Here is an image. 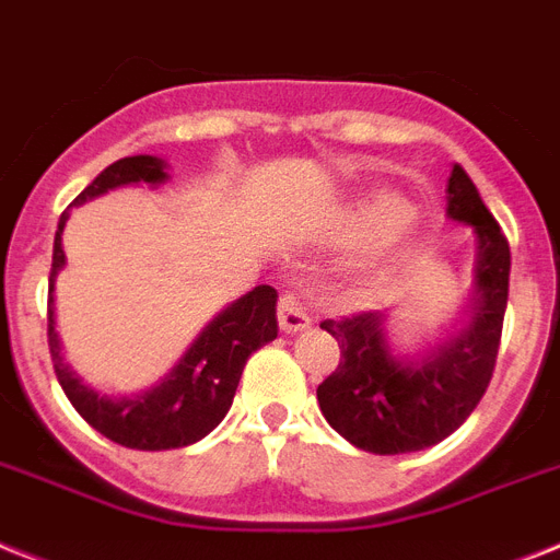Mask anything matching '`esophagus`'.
I'll return each mask as SVG.
<instances>
[{"instance_id":"34e87169","label":"esophagus","mask_w":560,"mask_h":560,"mask_svg":"<svg viewBox=\"0 0 560 560\" xmlns=\"http://www.w3.org/2000/svg\"><path fill=\"white\" fill-rule=\"evenodd\" d=\"M277 320H280V329H283L285 335H291V331L306 329L308 323H312V317H308L306 303L300 300V294L283 291L280 300H277Z\"/></svg>"}]
</instances>
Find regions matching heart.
I'll list each match as a JSON object with an SVG mask.
<instances>
[{
    "label": "heart",
    "instance_id": "obj_1",
    "mask_svg": "<svg viewBox=\"0 0 560 560\" xmlns=\"http://www.w3.org/2000/svg\"><path fill=\"white\" fill-rule=\"evenodd\" d=\"M418 229V214L415 208L395 202V197L386 191H374L349 208L343 217L346 237H358L363 231H372V252L369 260L383 262L386 257L404 246Z\"/></svg>",
    "mask_w": 560,
    "mask_h": 560
}]
</instances>
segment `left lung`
<instances>
[{
	"mask_svg": "<svg viewBox=\"0 0 560 560\" xmlns=\"http://www.w3.org/2000/svg\"><path fill=\"white\" fill-rule=\"evenodd\" d=\"M446 214L478 237L472 320L420 360L389 352L381 312L323 320L340 346L337 369L317 386L323 418L337 435L374 455H404L450 438L480 404L501 346L510 298V243L460 165L452 168Z\"/></svg>",
	"mask_w": 560,
	"mask_h": 560,
	"instance_id": "left-lung-1",
	"label": "left lung"
}]
</instances>
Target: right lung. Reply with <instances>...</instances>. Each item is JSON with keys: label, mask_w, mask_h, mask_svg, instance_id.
Masks as SVG:
<instances>
[{"label": "right lung", "mask_w": 560, "mask_h": 560, "mask_svg": "<svg viewBox=\"0 0 560 560\" xmlns=\"http://www.w3.org/2000/svg\"><path fill=\"white\" fill-rule=\"evenodd\" d=\"M165 177L168 174H165V163L160 156H125V160L108 165L71 206H82L85 200H94L110 188L131 186V183L160 186L165 183ZM65 220H68V211H62L59 217L48 277V346L59 386L73 404V409L100 435L119 446L160 452L197 443L231 409L246 360L277 337V291L271 285H257L246 298H240L225 312L217 314L202 329V335L194 340L186 358L171 369V374H165L160 386L131 397H108L85 386L71 372L62 358V346H59L57 320H54V280L65 266Z\"/></svg>", "instance_id": "add662e5"}]
</instances>
